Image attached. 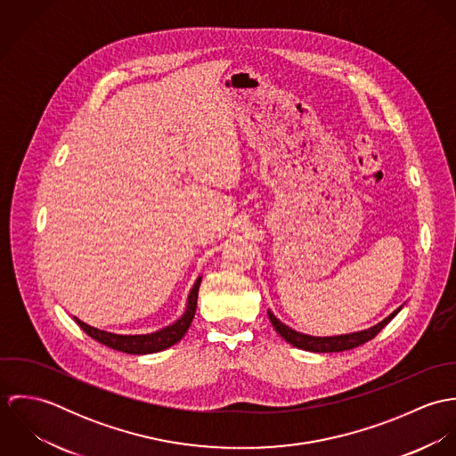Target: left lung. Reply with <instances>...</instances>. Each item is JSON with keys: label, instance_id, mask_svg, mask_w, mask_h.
I'll return each mask as SVG.
<instances>
[{"label": "left lung", "instance_id": "1", "mask_svg": "<svg viewBox=\"0 0 456 456\" xmlns=\"http://www.w3.org/2000/svg\"><path fill=\"white\" fill-rule=\"evenodd\" d=\"M402 307L403 305L395 309L390 316H387L378 325L360 330V331H351V333H342V335H330V337H316V335H307V333L297 331L291 326L284 325L281 320H277L275 314L270 309L266 311V314H268L270 323L275 328V331L286 342H289L291 346H295L298 349H304V351H311V353H340V351L358 347V346L369 342L370 338H374L402 311Z\"/></svg>", "mask_w": 456, "mask_h": 456}]
</instances>
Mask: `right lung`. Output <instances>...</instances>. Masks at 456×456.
Listing matches in <instances>:
<instances>
[{
    "label": "right lung",
    "instance_id": "add662e5",
    "mask_svg": "<svg viewBox=\"0 0 456 456\" xmlns=\"http://www.w3.org/2000/svg\"><path fill=\"white\" fill-rule=\"evenodd\" d=\"M200 282H201V275L196 279L193 288L190 289L184 313L174 323L163 326V328H159L156 331H151V333L123 335V333H112V331H105V330L94 328V326L87 325V323H84V322H80L77 318H75V322L91 338H94V340H98L103 346H109L112 349H118V351H123V353H128V354H152V353H159V351L168 349L174 344H177L186 335L188 328L191 326V322L195 318Z\"/></svg>",
    "mask_w": 456,
    "mask_h": 456
}]
</instances>
